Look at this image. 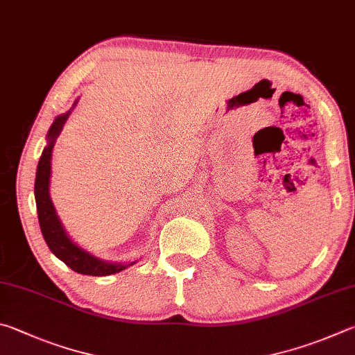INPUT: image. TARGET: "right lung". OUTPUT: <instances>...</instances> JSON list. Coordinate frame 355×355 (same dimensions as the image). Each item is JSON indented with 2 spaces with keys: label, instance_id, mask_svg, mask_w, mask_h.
Here are the masks:
<instances>
[{
  "label": "right lung",
  "instance_id": "add662e5",
  "mask_svg": "<svg viewBox=\"0 0 355 355\" xmlns=\"http://www.w3.org/2000/svg\"><path fill=\"white\" fill-rule=\"evenodd\" d=\"M78 101L79 99L74 101L73 107L65 112V114L55 116L51 128L48 129L46 146L43 148L35 173L34 195L37 204V215H39V225L43 239H45L49 251L55 257L62 260L67 266H70L73 271L79 272V275L109 276L126 270L128 266H132L134 263H137V260H132V262H109V260H103L93 256V254L85 251L78 243H74L70 239V235L67 234L64 225H62L51 201V196H49V178H51V155L54 143L62 132V128H64L65 121L70 116L71 110L76 107Z\"/></svg>",
  "mask_w": 355,
  "mask_h": 355
}]
</instances>
